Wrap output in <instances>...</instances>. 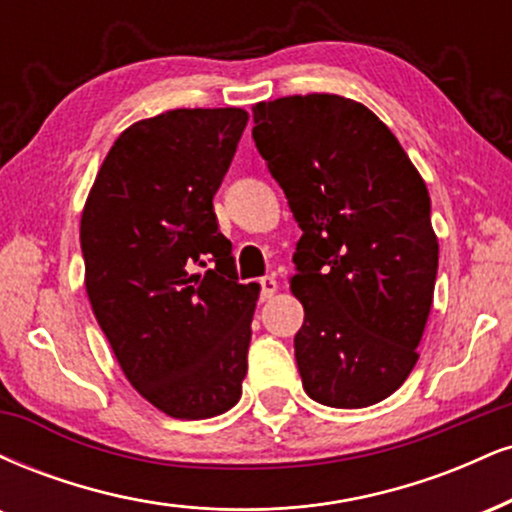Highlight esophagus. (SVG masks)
Segmentation results:
<instances>
[{"mask_svg": "<svg viewBox=\"0 0 512 512\" xmlns=\"http://www.w3.org/2000/svg\"><path fill=\"white\" fill-rule=\"evenodd\" d=\"M276 288H279V283H276L274 276H262V279H260V295H262V300L272 298V295L276 293Z\"/></svg>", "mask_w": 512, "mask_h": 512, "instance_id": "esophagus-1", "label": "esophagus"}]
</instances>
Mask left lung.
Segmentation results:
<instances>
[{"mask_svg": "<svg viewBox=\"0 0 512 512\" xmlns=\"http://www.w3.org/2000/svg\"><path fill=\"white\" fill-rule=\"evenodd\" d=\"M252 140L303 236L291 288L295 360L329 408L389 398L417 362L439 243L422 176L365 104L293 95L252 109Z\"/></svg>", "mask_w": 512, "mask_h": 512, "instance_id": "1", "label": "left lung"}]
</instances>
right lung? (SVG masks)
<instances>
[{
  "label": "right lung",
  "mask_w": 512,
  "mask_h": 512,
  "mask_svg": "<svg viewBox=\"0 0 512 512\" xmlns=\"http://www.w3.org/2000/svg\"><path fill=\"white\" fill-rule=\"evenodd\" d=\"M245 123L236 107L133 123L80 219L92 312L128 381L178 420L231 410L248 372L260 286L238 281L212 205Z\"/></svg>",
  "instance_id": "right-lung-1"
}]
</instances>
